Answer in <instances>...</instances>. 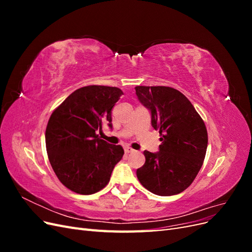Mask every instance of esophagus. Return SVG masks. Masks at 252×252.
Returning a JSON list of instances; mask_svg holds the SVG:
<instances>
[{"label":"esophagus","instance_id":"obj_1","mask_svg":"<svg viewBox=\"0 0 252 252\" xmlns=\"http://www.w3.org/2000/svg\"><path fill=\"white\" fill-rule=\"evenodd\" d=\"M134 149H132L131 147H125V152L126 154H131V152H133Z\"/></svg>","mask_w":252,"mask_h":252}]
</instances>
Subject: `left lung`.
<instances>
[{
  "label": "left lung",
  "instance_id": "obj_1",
  "mask_svg": "<svg viewBox=\"0 0 252 252\" xmlns=\"http://www.w3.org/2000/svg\"><path fill=\"white\" fill-rule=\"evenodd\" d=\"M140 102L158 130V152L144 151L146 161L136 170L141 184L157 195L178 194L190 186L203 165L208 134L193 105L179 90L166 86H136Z\"/></svg>",
  "mask_w": 252,
  "mask_h": 252
}]
</instances>
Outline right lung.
I'll list each match as a JSON object with an SVG mask.
<instances>
[{
	"mask_svg": "<svg viewBox=\"0 0 252 252\" xmlns=\"http://www.w3.org/2000/svg\"><path fill=\"white\" fill-rule=\"evenodd\" d=\"M122 94L118 87H82L50 116L45 132L49 162L60 182L75 193L100 191L123 158L121 145H111L96 134L104 124L112 128L111 110Z\"/></svg>",
	"mask_w": 252,
	"mask_h": 252,
	"instance_id": "obj_1",
	"label": "right lung"
}]
</instances>
